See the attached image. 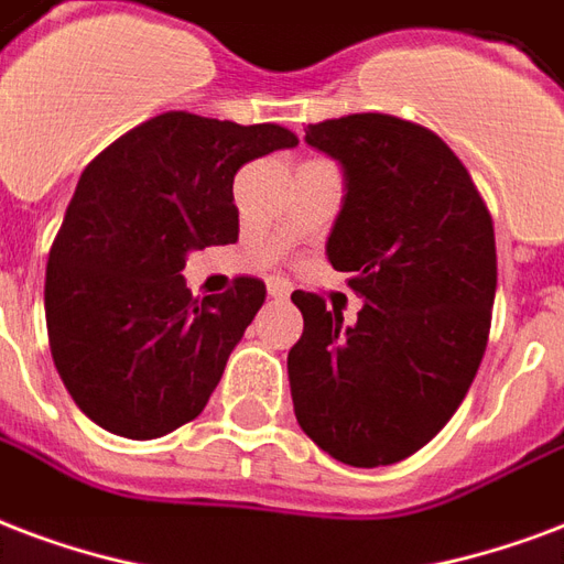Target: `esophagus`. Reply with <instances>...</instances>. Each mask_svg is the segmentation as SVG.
<instances>
[{"label": "esophagus", "mask_w": 564, "mask_h": 564, "mask_svg": "<svg viewBox=\"0 0 564 564\" xmlns=\"http://www.w3.org/2000/svg\"><path fill=\"white\" fill-rule=\"evenodd\" d=\"M267 294L276 300H285L291 294V285H288L285 279H267Z\"/></svg>", "instance_id": "esophagus-1"}]
</instances>
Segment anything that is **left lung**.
<instances>
[{
	"mask_svg": "<svg viewBox=\"0 0 564 564\" xmlns=\"http://www.w3.org/2000/svg\"><path fill=\"white\" fill-rule=\"evenodd\" d=\"M306 142L345 169L329 264L362 297L347 327L294 291L303 336L288 354L300 427L350 467L410 458L455 416L490 333L497 243L485 198L455 151L383 112L308 124Z\"/></svg>",
	"mask_w": 564,
	"mask_h": 564,
	"instance_id": "obj_1",
	"label": "left lung"
}]
</instances>
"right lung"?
<instances>
[{"mask_svg": "<svg viewBox=\"0 0 564 564\" xmlns=\"http://www.w3.org/2000/svg\"><path fill=\"white\" fill-rule=\"evenodd\" d=\"M294 145L288 127L163 112L79 175L46 261V336L76 408L109 434L163 437L205 410L267 288L237 276L196 300L186 252L235 243L237 169Z\"/></svg>", "mask_w": 564, "mask_h": 564, "instance_id": "right-lung-1", "label": "right lung"}]
</instances>
